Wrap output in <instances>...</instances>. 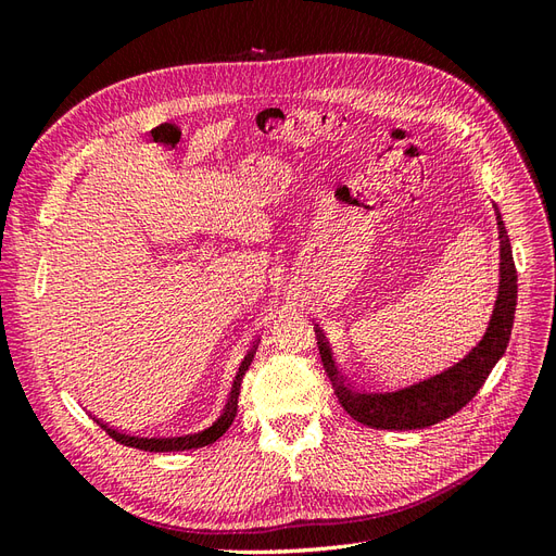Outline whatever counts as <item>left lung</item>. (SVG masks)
Instances as JSON below:
<instances>
[{
	"mask_svg": "<svg viewBox=\"0 0 556 556\" xmlns=\"http://www.w3.org/2000/svg\"><path fill=\"white\" fill-rule=\"evenodd\" d=\"M498 239H501V268H498V292L494 311L482 339L470 348L466 355L441 374L429 376L419 382L399 387V390H359L350 384L333 362V352L325 333L315 327L317 348L325 362V371L331 380L336 396L350 417L374 429H425L443 422L450 415L459 413L466 403L478 394L486 376L492 374L496 362L508 348L513 319L517 308V268L513 260V248L506 225L496 208Z\"/></svg>",
	"mask_w": 556,
	"mask_h": 556,
	"instance_id": "left-lung-1",
	"label": "left lung"
}]
</instances>
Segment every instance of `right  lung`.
<instances>
[{
  "instance_id": "right-lung-1",
  "label": "right lung",
  "mask_w": 556,
  "mask_h": 556,
  "mask_svg": "<svg viewBox=\"0 0 556 556\" xmlns=\"http://www.w3.org/2000/svg\"><path fill=\"white\" fill-rule=\"evenodd\" d=\"M255 352H257V343L252 345L245 352V357L241 359V366H239V371H237V378H233V384H231V390H229V396H227V403H225L220 417H217L215 422L211 427H206V429L192 431V433H180V435H131V433H123V431H117V429H111L109 425L99 422V419H97V425L102 427L113 441L123 443L127 447L148 450V452H178V450H192V447L211 445V443H215L217 439H220V435L231 427L233 417H237L239 394H241V380H243V376L248 371V366L252 364V357H255Z\"/></svg>"
}]
</instances>
